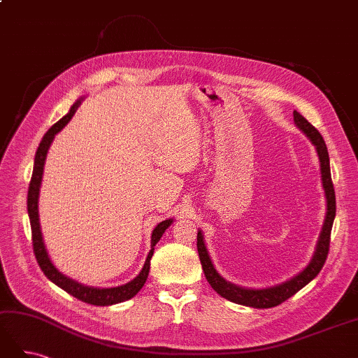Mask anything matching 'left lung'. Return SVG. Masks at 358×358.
I'll use <instances>...</instances> for the list:
<instances>
[{"label": "left lung", "mask_w": 358, "mask_h": 358, "mask_svg": "<svg viewBox=\"0 0 358 358\" xmlns=\"http://www.w3.org/2000/svg\"><path fill=\"white\" fill-rule=\"evenodd\" d=\"M292 116H294L296 127L310 140V143L317 149V155L320 159V170H321V183L324 188V194H326V203H327L326 218H324L315 251H313V255L310 258V262L308 263V266L296 276H292L288 280H284V282H280L278 285L267 287V288L239 287L224 279L218 273V270L215 268L208 248H206V243H204L203 231L199 230L197 249H199V257H200L206 279H208L210 287L218 292L221 297L230 300L233 303H237V305L257 308V309H267V308L280 305V303L285 301L291 296H294L299 289L308 285L310 280L320 273V270L322 268L324 263H326L327 259L329 246H330V233H331V227L336 216V197H334V188H333L331 173H330L329 150L322 136L318 133V129L315 127L310 125L297 110H294Z\"/></svg>", "instance_id": "left-lung-1"}]
</instances>
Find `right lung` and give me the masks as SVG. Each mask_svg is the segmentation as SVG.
<instances>
[{"label": "right lung", "mask_w": 358, "mask_h": 358, "mask_svg": "<svg viewBox=\"0 0 358 358\" xmlns=\"http://www.w3.org/2000/svg\"><path fill=\"white\" fill-rule=\"evenodd\" d=\"M85 100V96H80V99L76 101L66 116H62L59 121L52 125L49 128V131L43 136L41 142L38 145V149L36 152L34 158V169H32V176L29 182V188H28V216H29V224H31V233H32V245H34V254L37 258V263L41 268V272L48 276L50 282L58 285L64 291H67L69 294L73 297L79 299L85 303H90V305L95 306H110L116 305V303H121L125 300H129L134 297L137 292L142 289L145 285L148 275H149V267H150V258L154 255V249L155 245L159 242L161 236L164 234V231L169 229V227L173 224V218H169L166 221L159 222L154 231L152 236H150V251L146 257V262L143 264V268L140 270V273L129 282L119 285V287H110V288H96V287H90V285H83L78 280H74L69 278L67 275L61 273L57 268V266L52 263V259L48 254V249L45 245V241H43V233H41V227H40V216H38V197H40V188H41V179H43V171H45V162L48 157V150L53 142V138L61 131V129L66 127L71 117L74 116L76 110L79 109L80 103Z\"/></svg>", "instance_id": "right-lung-1"}]
</instances>
